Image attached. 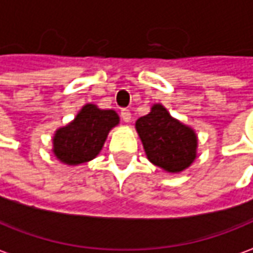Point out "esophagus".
I'll return each mask as SVG.
<instances>
[{
  "instance_id": "34e87169",
  "label": "esophagus",
  "mask_w": 253,
  "mask_h": 253,
  "mask_svg": "<svg viewBox=\"0 0 253 253\" xmlns=\"http://www.w3.org/2000/svg\"><path fill=\"white\" fill-rule=\"evenodd\" d=\"M122 119L126 122V123H128V122L131 121V112H130V109H122Z\"/></svg>"
}]
</instances>
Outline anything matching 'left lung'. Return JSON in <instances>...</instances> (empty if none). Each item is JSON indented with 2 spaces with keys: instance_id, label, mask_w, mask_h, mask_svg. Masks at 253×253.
Instances as JSON below:
<instances>
[{
  "instance_id": "1",
  "label": "left lung",
  "mask_w": 253,
  "mask_h": 253,
  "mask_svg": "<svg viewBox=\"0 0 253 253\" xmlns=\"http://www.w3.org/2000/svg\"><path fill=\"white\" fill-rule=\"evenodd\" d=\"M135 130L146 159L169 174L185 171L197 157L199 138L193 127L171 116L160 102L153 104L149 114L137 119Z\"/></svg>"
}]
</instances>
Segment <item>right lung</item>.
I'll use <instances>...</instances> for the list:
<instances>
[{"label":"right lung","instance_id":"obj_1","mask_svg":"<svg viewBox=\"0 0 253 253\" xmlns=\"http://www.w3.org/2000/svg\"><path fill=\"white\" fill-rule=\"evenodd\" d=\"M121 123L114 109H101L87 102L65 126L52 137V152L60 163L79 166L96 159L107 141L109 131Z\"/></svg>","mask_w":253,"mask_h":253}]
</instances>
